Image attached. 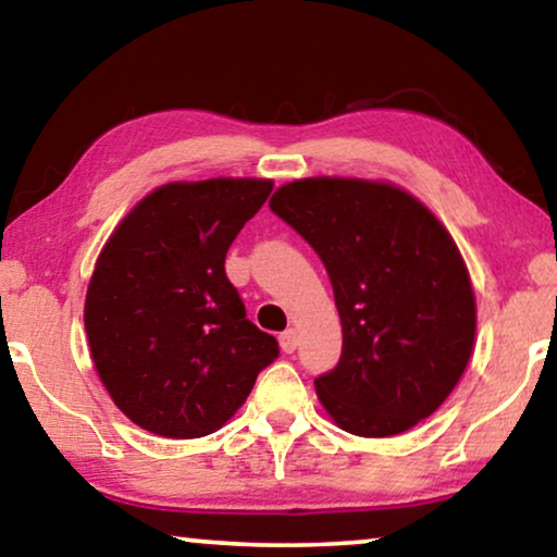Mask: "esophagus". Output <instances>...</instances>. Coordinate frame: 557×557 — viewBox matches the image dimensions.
<instances>
[{
  "mask_svg": "<svg viewBox=\"0 0 557 557\" xmlns=\"http://www.w3.org/2000/svg\"><path fill=\"white\" fill-rule=\"evenodd\" d=\"M278 345H281V349H284L286 355H292L294 349H296V345H299V332H296V330H286V332L278 337Z\"/></svg>",
  "mask_w": 557,
  "mask_h": 557,
  "instance_id": "34e87169",
  "label": "esophagus"
}]
</instances>
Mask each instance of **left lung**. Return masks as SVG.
Returning a JSON list of instances; mask_svg holds the SVG:
<instances>
[{
  "mask_svg": "<svg viewBox=\"0 0 557 557\" xmlns=\"http://www.w3.org/2000/svg\"><path fill=\"white\" fill-rule=\"evenodd\" d=\"M271 210L330 273L342 357L317 377V398L342 431L383 438L436 413L467 370L476 299L446 225L387 180L304 177Z\"/></svg>",
  "mask_w": 557,
  "mask_h": 557,
  "instance_id": "left-lung-1",
  "label": "left lung"
}]
</instances>
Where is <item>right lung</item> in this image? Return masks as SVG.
<instances>
[{
    "instance_id": "obj_1",
    "label": "right lung",
    "mask_w": 557,
    "mask_h": 557,
    "mask_svg": "<svg viewBox=\"0 0 557 557\" xmlns=\"http://www.w3.org/2000/svg\"><path fill=\"white\" fill-rule=\"evenodd\" d=\"M271 189L258 177L166 182L103 243L83 322L98 377L139 429L215 433L278 355L225 276L227 248Z\"/></svg>"
}]
</instances>
